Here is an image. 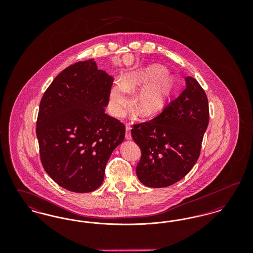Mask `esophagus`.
Wrapping results in <instances>:
<instances>
[{
	"instance_id": "obj_1",
	"label": "esophagus",
	"mask_w": 253,
	"mask_h": 253,
	"mask_svg": "<svg viewBox=\"0 0 253 253\" xmlns=\"http://www.w3.org/2000/svg\"><path fill=\"white\" fill-rule=\"evenodd\" d=\"M125 137H126V139H128V140L132 139V134H131V125H130V124H126V132H125Z\"/></svg>"
}]
</instances>
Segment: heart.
<instances>
[{
  "label": "heart",
  "mask_w": 253,
  "mask_h": 253,
  "mask_svg": "<svg viewBox=\"0 0 253 253\" xmlns=\"http://www.w3.org/2000/svg\"><path fill=\"white\" fill-rule=\"evenodd\" d=\"M165 73L166 69L163 66L152 64L124 76L121 83L113 85L110 90L112 113L117 117L122 116L129 102L127 92L153 78L154 80L137 92L133 103L136 112L141 116L149 117L157 113L173 88V79Z\"/></svg>",
  "instance_id": "heart-1"
}]
</instances>
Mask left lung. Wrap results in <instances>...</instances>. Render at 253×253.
Segmentation results:
<instances>
[{
	"label": "left lung",
	"instance_id": "1",
	"mask_svg": "<svg viewBox=\"0 0 253 253\" xmlns=\"http://www.w3.org/2000/svg\"><path fill=\"white\" fill-rule=\"evenodd\" d=\"M186 88L151 121L133 124L132 136L141 150L136 175L150 188L181 180L200 156L210 112L204 89L192 77Z\"/></svg>",
	"mask_w": 253,
	"mask_h": 253
}]
</instances>
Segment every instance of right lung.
Listing matches in <instances>:
<instances>
[{"mask_svg":"<svg viewBox=\"0 0 253 253\" xmlns=\"http://www.w3.org/2000/svg\"><path fill=\"white\" fill-rule=\"evenodd\" d=\"M113 77L94 59L68 66L42 97L36 133L49 176L74 193H90L103 182L111 154L125 136V125L105 113Z\"/></svg>","mask_w":253,"mask_h":253,"instance_id":"add662e5","label":"right lung"}]
</instances>
